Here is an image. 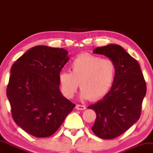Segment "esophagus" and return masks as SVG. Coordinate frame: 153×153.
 <instances>
[{
  "mask_svg": "<svg viewBox=\"0 0 153 153\" xmlns=\"http://www.w3.org/2000/svg\"><path fill=\"white\" fill-rule=\"evenodd\" d=\"M75 108L78 110H85L86 108V107H85V106H83V105L77 104L76 106H75Z\"/></svg>",
  "mask_w": 153,
  "mask_h": 153,
  "instance_id": "34e87169",
  "label": "esophagus"
}]
</instances>
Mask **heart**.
I'll use <instances>...</instances> for the list:
<instances>
[{"label":"heart","instance_id":"b5f03b06","mask_svg":"<svg viewBox=\"0 0 153 153\" xmlns=\"http://www.w3.org/2000/svg\"><path fill=\"white\" fill-rule=\"evenodd\" d=\"M71 72L59 74L62 94L68 99L74 96L80 85V98L92 101L101 99L113 85L116 75L114 62L89 53L79 54L71 65Z\"/></svg>","mask_w":153,"mask_h":153}]
</instances>
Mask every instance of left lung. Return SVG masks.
Masks as SVG:
<instances>
[{
  "label": "left lung",
  "instance_id": "obj_1",
  "mask_svg": "<svg viewBox=\"0 0 153 153\" xmlns=\"http://www.w3.org/2000/svg\"><path fill=\"white\" fill-rule=\"evenodd\" d=\"M94 53L106 56L116 66L110 91L103 99L88 107L96 114L93 132L110 140L125 132L140 119L146 83L137 61L119 45L97 47Z\"/></svg>",
  "mask_w": 153,
  "mask_h": 153
}]
</instances>
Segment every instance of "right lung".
<instances>
[{
	"instance_id": "add662e5",
	"label": "right lung",
	"mask_w": 153,
	"mask_h": 153,
	"mask_svg": "<svg viewBox=\"0 0 153 153\" xmlns=\"http://www.w3.org/2000/svg\"><path fill=\"white\" fill-rule=\"evenodd\" d=\"M62 48L36 46L11 67L6 95L17 125L36 137L55 132L75 104L62 96L58 76L69 60Z\"/></svg>"
}]
</instances>
